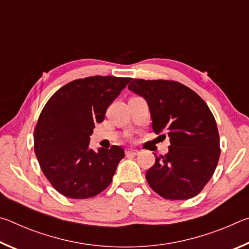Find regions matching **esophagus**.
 <instances>
[{
	"instance_id": "obj_1",
	"label": "esophagus",
	"mask_w": 249,
	"mask_h": 249,
	"mask_svg": "<svg viewBox=\"0 0 249 249\" xmlns=\"http://www.w3.org/2000/svg\"><path fill=\"white\" fill-rule=\"evenodd\" d=\"M125 154L126 155H133V156H136V155H138L140 154V151H138L137 149H126L125 150Z\"/></svg>"
}]
</instances>
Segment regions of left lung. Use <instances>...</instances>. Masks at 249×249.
I'll use <instances>...</instances> for the list:
<instances>
[{"mask_svg": "<svg viewBox=\"0 0 249 249\" xmlns=\"http://www.w3.org/2000/svg\"><path fill=\"white\" fill-rule=\"evenodd\" d=\"M128 89L148 103L154 132L170 138L168 154L155 156L146 172L150 188L168 200L197 196L221 155L216 122L208 104L190 88L170 80L132 79Z\"/></svg>", "mask_w": 249, "mask_h": 249, "instance_id": "left-lung-1", "label": "left lung"}]
</instances>
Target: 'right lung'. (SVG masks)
<instances>
[{
    "label": "right lung",
    "instance_id": "obj_1",
    "mask_svg": "<svg viewBox=\"0 0 249 249\" xmlns=\"http://www.w3.org/2000/svg\"><path fill=\"white\" fill-rule=\"evenodd\" d=\"M130 78L95 75L73 80L54 92L34 130V149L50 184L70 199L98 196L112 182L124 158L120 146L91 149L90 135Z\"/></svg>",
    "mask_w": 249,
    "mask_h": 249
}]
</instances>
